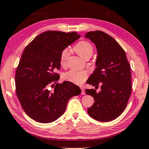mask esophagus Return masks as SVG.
Wrapping results in <instances>:
<instances>
[{"instance_id":"34e87169","label":"esophagus","mask_w":149,"mask_h":149,"mask_svg":"<svg viewBox=\"0 0 149 149\" xmlns=\"http://www.w3.org/2000/svg\"><path fill=\"white\" fill-rule=\"evenodd\" d=\"M81 94L82 95H85L86 92H85V90H84V88L83 87H81Z\"/></svg>"}]
</instances>
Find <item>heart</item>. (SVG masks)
I'll return each instance as SVG.
<instances>
[{"mask_svg": "<svg viewBox=\"0 0 149 149\" xmlns=\"http://www.w3.org/2000/svg\"><path fill=\"white\" fill-rule=\"evenodd\" d=\"M74 50L79 56L84 59H90L94 53V47L92 44L88 41H81L74 46ZM70 55L68 49H64L60 54V64L65 65L66 61ZM88 73L86 71L70 70L63 75L64 80L72 82L77 85H81L86 80L88 77Z\"/></svg>", "mask_w": 149, "mask_h": 149, "instance_id": "1", "label": "heart"}]
</instances>
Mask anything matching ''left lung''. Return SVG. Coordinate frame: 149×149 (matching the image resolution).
Masks as SVG:
<instances>
[{"mask_svg":"<svg viewBox=\"0 0 149 149\" xmlns=\"http://www.w3.org/2000/svg\"><path fill=\"white\" fill-rule=\"evenodd\" d=\"M85 37L94 43L97 54L96 68L87 83L95 88L101 86L98 93L94 89L86 90L95 101L88 113L97 121L113 120L123 112L131 94L130 64L123 49L109 35L96 31L88 32Z\"/></svg>","mask_w":149,"mask_h":149,"instance_id":"left-lung-1","label":"left lung"}]
</instances>
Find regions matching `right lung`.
I'll return each mask as SVG.
<instances>
[{"label":"right lung","instance_id":"add662e5","mask_svg":"<svg viewBox=\"0 0 149 149\" xmlns=\"http://www.w3.org/2000/svg\"><path fill=\"white\" fill-rule=\"evenodd\" d=\"M80 38L75 32L47 31L39 35L26 47L15 74L16 93L22 108L34 120L49 123L65 112L69 100L80 94L81 90L72 82L56 84L61 68L60 54Z\"/></svg>","mask_w":149,"mask_h":149}]
</instances>
